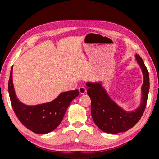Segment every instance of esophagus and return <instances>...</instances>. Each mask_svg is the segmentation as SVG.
Segmentation results:
<instances>
[{"label": "esophagus", "mask_w": 159, "mask_h": 159, "mask_svg": "<svg viewBox=\"0 0 159 159\" xmlns=\"http://www.w3.org/2000/svg\"><path fill=\"white\" fill-rule=\"evenodd\" d=\"M79 91L80 94L83 95V94H85L86 93V89H85V88L83 87V86H80V87L79 88Z\"/></svg>", "instance_id": "obj_1"}]
</instances>
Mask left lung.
<instances>
[{"label":"left lung","mask_w":159,"mask_h":159,"mask_svg":"<svg viewBox=\"0 0 159 159\" xmlns=\"http://www.w3.org/2000/svg\"><path fill=\"white\" fill-rule=\"evenodd\" d=\"M142 69L144 81L142 85L141 103L135 110L126 111L112 100L102 83H86L87 93L91 99V115L94 123L107 133L116 134L128 130L138 123L144 111L149 90V76L140 56L135 55Z\"/></svg>","instance_id":"1"}]
</instances>
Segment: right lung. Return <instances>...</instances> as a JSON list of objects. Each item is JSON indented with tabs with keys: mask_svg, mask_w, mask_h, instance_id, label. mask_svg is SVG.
I'll return each instance as SVG.
<instances>
[{
	"mask_svg": "<svg viewBox=\"0 0 159 159\" xmlns=\"http://www.w3.org/2000/svg\"><path fill=\"white\" fill-rule=\"evenodd\" d=\"M8 92L12 109L20 121L29 130L37 134H46L60 124L71 101L79 95V90L61 93L47 103L29 106L19 100L12 83V67L8 82Z\"/></svg>",
	"mask_w": 159,
	"mask_h": 159,
	"instance_id": "right-lung-1",
	"label": "right lung"
}]
</instances>
